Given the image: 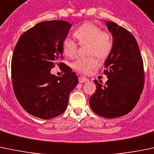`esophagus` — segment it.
I'll return each instance as SVG.
<instances>
[{"instance_id":"34e87169","label":"esophagus","mask_w":154,"mask_h":154,"mask_svg":"<svg viewBox=\"0 0 154 154\" xmlns=\"http://www.w3.org/2000/svg\"><path fill=\"white\" fill-rule=\"evenodd\" d=\"M79 82H80V83H84V82H88L89 80L88 79H87V78L83 77V76H80V77H79Z\"/></svg>"}]
</instances>
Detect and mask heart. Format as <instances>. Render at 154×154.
I'll use <instances>...</instances> for the list:
<instances>
[{"label": "heart", "instance_id": "heart-1", "mask_svg": "<svg viewBox=\"0 0 154 154\" xmlns=\"http://www.w3.org/2000/svg\"><path fill=\"white\" fill-rule=\"evenodd\" d=\"M74 35L79 40L81 45L88 44V54L86 58H80L72 64L74 69L84 74H88L97 67L99 60L94 55L101 59H105L109 56L113 47V40L111 34L103 31L100 26L93 23H85L74 31ZM79 44L69 37L62 42V50L64 55L70 58L77 55Z\"/></svg>", "mask_w": 154, "mask_h": 154}]
</instances>
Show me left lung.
Here are the masks:
<instances>
[{
  "mask_svg": "<svg viewBox=\"0 0 154 154\" xmlns=\"http://www.w3.org/2000/svg\"><path fill=\"white\" fill-rule=\"evenodd\" d=\"M113 40L112 52L104 61L105 85L94 80L96 90L90 98L93 111L107 119L130 112L137 104L145 83L143 60L134 36L116 23L106 22Z\"/></svg>",
  "mask_w": 154,
  "mask_h": 154,
  "instance_id": "obj_1",
  "label": "left lung"
}]
</instances>
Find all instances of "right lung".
Wrapping results in <instances>:
<instances>
[{
	"label": "right lung",
	"mask_w": 154,
	"mask_h": 154,
	"mask_svg": "<svg viewBox=\"0 0 154 154\" xmlns=\"http://www.w3.org/2000/svg\"><path fill=\"white\" fill-rule=\"evenodd\" d=\"M71 26L61 20L41 22L22 34L15 45L11 64L14 93L33 116L50 119L63 113L69 93L78 85L76 74L58 63ZM55 64L65 72L62 77L50 72Z\"/></svg>",
	"instance_id": "add662e5"
}]
</instances>
